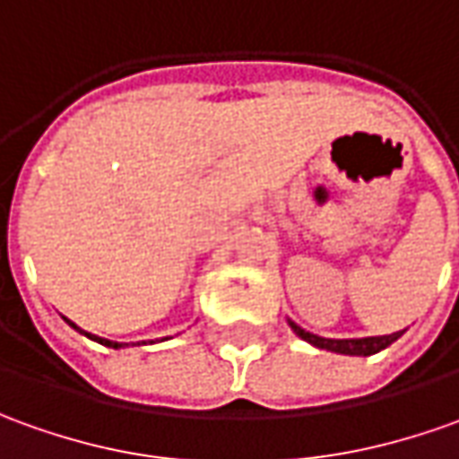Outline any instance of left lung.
Masks as SVG:
<instances>
[{
  "label": "left lung",
  "instance_id": "1",
  "mask_svg": "<svg viewBox=\"0 0 459 459\" xmlns=\"http://www.w3.org/2000/svg\"><path fill=\"white\" fill-rule=\"evenodd\" d=\"M289 324H291V329L296 332V336H301L308 344L326 349V351H336V354H349V357H369V354H377V351L386 349L392 342H397V339L404 334V332H394V334L364 336V339H324V336L304 332L301 326H296L294 321H289Z\"/></svg>",
  "mask_w": 459,
  "mask_h": 459
}]
</instances>
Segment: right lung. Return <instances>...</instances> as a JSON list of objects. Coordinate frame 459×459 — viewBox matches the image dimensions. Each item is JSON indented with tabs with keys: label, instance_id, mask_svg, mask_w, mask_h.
Here are the masks:
<instances>
[{
	"label": "right lung",
	"instance_id": "add662e5",
	"mask_svg": "<svg viewBox=\"0 0 459 459\" xmlns=\"http://www.w3.org/2000/svg\"><path fill=\"white\" fill-rule=\"evenodd\" d=\"M67 324H73V321H67ZM73 326H74V324H73ZM74 329H77V332H82V329H80V326H74ZM82 334L90 336V339H95V342H100V344H105V347H112V349H120V347H125V344H117V342H110V339H100V336L87 334V332H82Z\"/></svg>",
	"mask_w": 459,
	"mask_h": 459
}]
</instances>
